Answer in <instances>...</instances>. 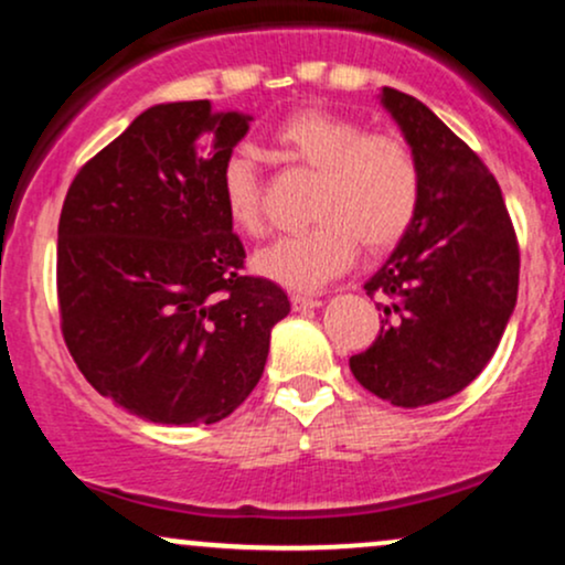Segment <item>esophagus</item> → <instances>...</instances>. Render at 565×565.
<instances>
[{
    "mask_svg": "<svg viewBox=\"0 0 565 565\" xmlns=\"http://www.w3.org/2000/svg\"><path fill=\"white\" fill-rule=\"evenodd\" d=\"M321 300L316 295H291V308L295 310H310L319 308Z\"/></svg>",
    "mask_w": 565,
    "mask_h": 565,
    "instance_id": "esophagus-1",
    "label": "esophagus"
}]
</instances>
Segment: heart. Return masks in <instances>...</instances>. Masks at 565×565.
<instances>
[{"label":"heart","mask_w":565,"mask_h":565,"mask_svg":"<svg viewBox=\"0 0 565 565\" xmlns=\"http://www.w3.org/2000/svg\"><path fill=\"white\" fill-rule=\"evenodd\" d=\"M276 153L319 172L305 231L278 236L255 255V270L287 289H319L353 263L355 252L380 255L406 236L419 212L423 172L398 132H366L350 116L302 108L274 129ZM217 193L233 228L263 233V191L255 161L231 153Z\"/></svg>","instance_id":"b5f03b06"}]
</instances>
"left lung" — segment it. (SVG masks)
Returning a JSON list of instances; mask_svg holds the SVG:
<instances>
[{
    "instance_id": "1",
    "label": "left lung",
    "mask_w": 565,
    "mask_h": 565,
    "mask_svg": "<svg viewBox=\"0 0 565 565\" xmlns=\"http://www.w3.org/2000/svg\"><path fill=\"white\" fill-rule=\"evenodd\" d=\"M385 111L423 172L414 225L364 284L385 310L377 340L350 359L369 393L417 408L470 385L502 340L518 300V255L494 174L417 97L382 87Z\"/></svg>"
}]
</instances>
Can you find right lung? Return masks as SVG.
Listing matches in <instances>:
<instances>
[{"label":"right lung","instance_id":"1","mask_svg":"<svg viewBox=\"0 0 565 565\" xmlns=\"http://www.w3.org/2000/svg\"><path fill=\"white\" fill-rule=\"evenodd\" d=\"M252 116L159 103L82 167L57 223L63 340L146 423L212 425L255 391L287 291L244 276L217 193Z\"/></svg>","mask_w":565,"mask_h":565}]
</instances>
